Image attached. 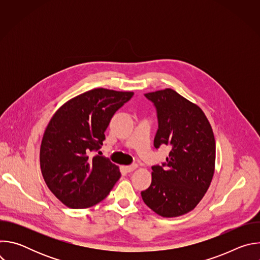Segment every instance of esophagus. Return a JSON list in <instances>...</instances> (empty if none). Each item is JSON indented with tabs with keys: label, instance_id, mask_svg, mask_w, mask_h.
<instances>
[{
	"label": "esophagus",
	"instance_id": "obj_1",
	"mask_svg": "<svg viewBox=\"0 0 260 260\" xmlns=\"http://www.w3.org/2000/svg\"><path fill=\"white\" fill-rule=\"evenodd\" d=\"M137 168H138V165H136V164H134V165H131V166H126V167H124L125 171H126V172H128V173H131V172L135 171Z\"/></svg>",
	"mask_w": 260,
	"mask_h": 260
}]
</instances>
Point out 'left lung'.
<instances>
[{
	"label": "left lung",
	"instance_id": "8db88e82",
	"mask_svg": "<svg viewBox=\"0 0 260 260\" xmlns=\"http://www.w3.org/2000/svg\"><path fill=\"white\" fill-rule=\"evenodd\" d=\"M156 108V149L170 146L167 162L152 167V181L141 192L144 203L162 217L193 210L207 192L215 170L216 144L211 124L196 104L166 88L145 93Z\"/></svg>",
	"mask_w": 260,
	"mask_h": 260
}]
</instances>
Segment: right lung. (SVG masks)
Instances as JSON below:
<instances>
[{"label":"right lung","instance_id":"1","mask_svg":"<svg viewBox=\"0 0 260 260\" xmlns=\"http://www.w3.org/2000/svg\"><path fill=\"white\" fill-rule=\"evenodd\" d=\"M133 95L94 88L64 103L49 121L40 148L41 172L50 191L67 207L99 204L120 178L116 165L90 152L99 151L111 118Z\"/></svg>","mask_w":260,"mask_h":260}]
</instances>
